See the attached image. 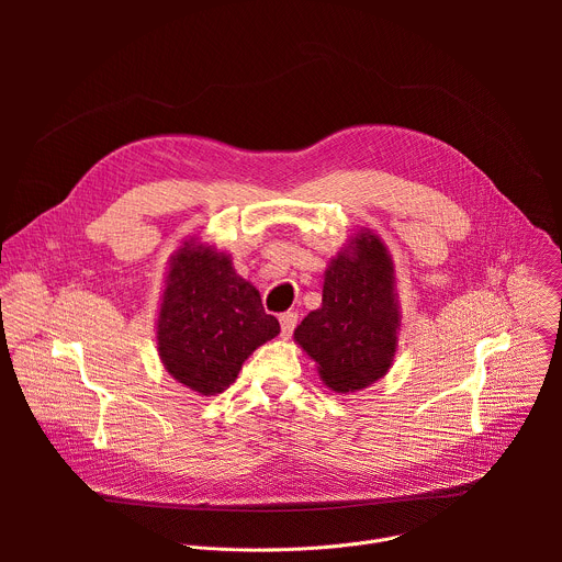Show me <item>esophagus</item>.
<instances>
[{
	"mask_svg": "<svg viewBox=\"0 0 562 562\" xmlns=\"http://www.w3.org/2000/svg\"><path fill=\"white\" fill-rule=\"evenodd\" d=\"M300 315L295 311H286L280 315V327H282V338H291L293 331H295V325H297Z\"/></svg>",
	"mask_w": 562,
	"mask_h": 562,
	"instance_id": "esophagus-1",
	"label": "esophagus"
}]
</instances>
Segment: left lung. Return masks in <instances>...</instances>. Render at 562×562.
I'll use <instances>...</instances> for the list:
<instances>
[{
  "instance_id": "1",
  "label": "left lung",
  "mask_w": 562,
  "mask_h": 562,
  "mask_svg": "<svg viewBox=\"0 0 562 562\" xmlns=\"http://www.w3.org/2000/svg\"><path fill=\"white\" fill-rule=\"evenodd\" d=\"M353 245V256L347 251L331 262L323 306L311 311L293 334L336 393L364 389L386 373L400 327L384 245L371 231L358 233Z\"/></svg>"
}]
</instances>
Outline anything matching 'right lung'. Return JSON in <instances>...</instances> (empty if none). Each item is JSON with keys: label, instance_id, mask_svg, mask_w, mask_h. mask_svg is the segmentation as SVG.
Returning a JSON list of instances; mask_svg holds the SVG:
<instances>
[{"label": "right lung", "instance_id": "obj_1", "mask_svg": "<svg viewBox=\"0 0 562 562\" xmlns=\"http://www.w3.org/2000/svg\"><path fill=\"white\" fill-rule=\"evenodd\" d=\"M191 243L171 262L157 349L178 382L215 395L233 384L260 345L280 334V323L265 313L258 289L235 273L228 256Z\"/></svg>", "mask_w": 562, "mask_h": 562}]
</instances>
